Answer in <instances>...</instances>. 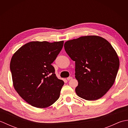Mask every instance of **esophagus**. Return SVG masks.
<instances>
[{
    "instance_id": "esophagus-1",
    "label": "esophagus",
    "mask_w": 128,
    "mask_h": 128,
    "mask_svg": "<svg viewBox=\"0 0 128 128\" xmlns=\"http://www.w3.org/2000/svg\"><path fill=\"white\" fill-rule=\"evenodd\" d=\"M72 76H69V77H68V78H66V79H67L68 80H70L72 79Z\"/></svg>"
}]
</instances>
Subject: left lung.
Returning a JSON list of instances; mask_svg holds the SVG:
<instances>
[{
  "mask_svg": "<svg viewBox=\"0 0 128 128\" xmlns=\"http://www.w3.org/2000/svg\"><path fill=\"white\" fill-rule=\"evenodd\" d=\"M66 53L75 62L77 95L83 99H100L115 82L119 57L108 40L98 36H86L64 43Z\"/></svg>",
  "mask_w": 128,
  "mask_h": 128,
  "instance_id": "obj_1",
  "label": "left lung"
}]
</instances>
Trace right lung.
Instances as JSON below:
<instances>
[{
  "label": "right lung",
  "mask_w": 128,
  "mask_h": 128,
  "mask_svg": "<svg viewBox=\"0 0 128 128\" xmlns=\"http://www.w3.org/2000/svg\"><path fill=\"white\" fill-rule=\"evenodd\" d=\"M64 41H32L13 54L10 67L13 86L23 100L34 107L45 108L56 101L64 81L56 77L52 63Z\"/></svg>",
  "instance_id": "obj_1"
}]
</instances>
